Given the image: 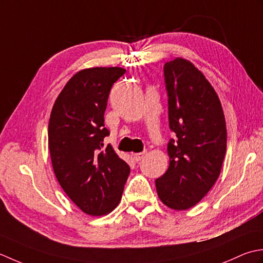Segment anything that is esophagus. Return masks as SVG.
I'll return each mask as SVG.
<instances>
[{"label": "esophagus", "mask_w": 263, "mask_h": 263, "mask_svg": "<svg viewBox=\"0 0 263 263\" xmlns=\"http://www.w3.org/2000/svg\"><path fill=\"white\" fill-rule=\"evenodd\" d=\"M133 159L135 160L136 162L141 161V160L144 158V155H145V152H141V153H133Z\"/></svg>", "instance_id": "1"}]
</instances>
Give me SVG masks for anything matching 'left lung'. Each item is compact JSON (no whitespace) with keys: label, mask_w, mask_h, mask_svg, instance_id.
<instances>
[{"label":"left lung","mask_w":263,"mask_h":263,"mask_svg":"<svg viewBox=\"0 0 263 263\" xmlns=\"http://www.w3.org/2000/svg\"><path fill=\"white\" fill-rule=\"evenodd\" d=\"M169 127V167L155 180L159 199L174 210L197 204L220 175L227 129L218 94L191 61L176 58L164 64Z\"/></svg>","instance_id":"1"}]
</instances>
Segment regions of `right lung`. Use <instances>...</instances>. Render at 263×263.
Returning <instances> with one entry per match:
<instances>
[{
	"label": "right lung",
	"instance_id": "right-lung-1",
	"mask_svg": "<svg viewBox=\"0 0 263 263\" xmlns=\"http://www.w3.org/2000/svg\"><path fill=\"white\" fill-rule=\"evenodd\" d=\"M119 67L87 68L74 73L53 104L49 148L59 184L89 216H104L119 204L129 165L103 139L104 111Z\"/></svg>",
	"mask_w": 263,
	"mask_h": 263
}]
</instances>
